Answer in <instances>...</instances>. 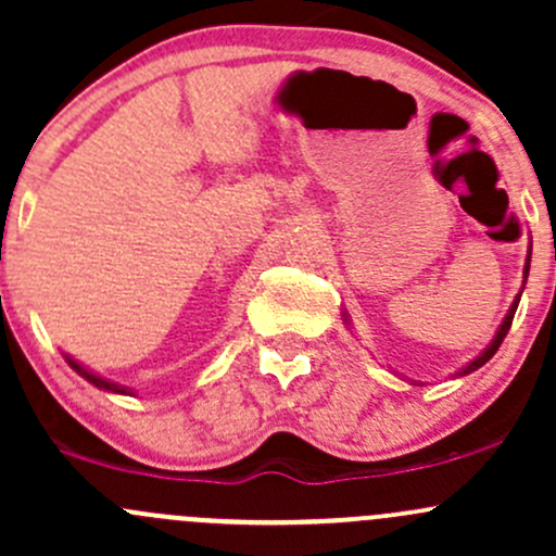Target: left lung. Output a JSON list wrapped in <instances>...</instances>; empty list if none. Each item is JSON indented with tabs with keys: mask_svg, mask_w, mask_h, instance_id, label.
Returning <instances> with one entry per match:
<instances>
[{
	"mask_svg": "<svg viewBox=\"0 0 556 556\" xmlns=\"http://www.w3.org/2000/svg\"><path fill=\"white\" fill-rule=\"evenodd\" d=\"M530 254H533V243H530V247H528V256H525V270H522V289H525V283H528V273H530ZM522 289H519V294L515 296V302H511L509 313H506V315H504V320H501L498 331H495V337L491 339V344H488V348L482 350L480 355H477V357H471V361L467 363V366H462V368H458V371L453 374V379H456V376H467V374H471V371H477V368H480V366H485V363L491 361V357L495 355V350L501 348V342H504V337H506V333H509V326H511V320H515V313H517L519 296H522ZM342 320H344V326L352 328V320H350L348 309H342ZM408 381H410V379H408ZM410 384H419V381H410Z\"/></svg>",
	"mask_w": 556,
	"mask_h": 556,
	"instance_id": "left-lung-1",
	"label": "left lung"
}]
</instances>
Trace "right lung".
Returning <instances> with one entry per match:
<instances>
[{"mask_svg": "<svg viewBox=\"0 0 556 556\" xmlns=\"http://www.w3.org/2000/svg\"><path fill=\"white\" fill-rule=\"evenodd\" d=\"M65 361H68V366L74 368V371L79 374L81 379H87L89 384H94V387H98V390H103V392H113V395H135V392L129 390V387H124V384H116V381L105 379V376H100V374L89 371V368L85 366V363H79V361H76V357L65 355Z\"/></svg>", "mask_w": 556, "mask_h": 556, "instance_id": "1", "label": "right lung"}]
</instances>
